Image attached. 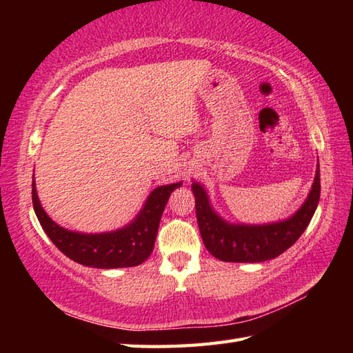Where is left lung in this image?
<instances>
[{"mask_svg":"<svg viewBox=\"0 0 353 353\" xmlns=\"http://www.w3.org/2000/svg\"><path fill=\"white\" fill-rule=\"evenodd\" d=\"M196 215L208 252L224 262H262L274 259L294 244L308 228L320 200V167L308 197L290 219L267 224L229 223L214 211L203 185L192 183Z\"/></svg>","mask_w":353,"mask_h":353,"instance_id":"left-lung-1","label":"left lung"}]
</instances>
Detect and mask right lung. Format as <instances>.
Here are the masks:
<instances>
[{
  "instance_id": "obj_1",
  "label": "right lung",
  "mask_w": 353,
  "mask_h": 353,
  "mask_svg": "<svg viewBox=\"0 0 353 353\" xmlns=\"http://www.w3.org/2000/svg\"><path fill=\"white\" fill-rule=\"evenodd\" d=\"M182 182L157 186L152 191L139 214L127 226L101 234H81L59 226L52 221L37 197L34 176L32 199L37 220L59 250L81 265L95 268L134 267L144 262L153 252L165 205Z\"/></svg>"
}]
</instances>
